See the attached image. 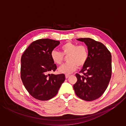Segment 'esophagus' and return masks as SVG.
Listing matches in <instances>:
<instances>
[{
  "label": "esophagus",
  "mask_w": 126,
  "mask_h": 126,
  "mask_svg": "<svg viewBox=\"0 0 126 126\" xmlns=\"http://www.w3.org/2000/svg\"><path fill=\"white\" fill-rule=\"evenodd\" d=\"M65 76V78H68V77H69V75H67V74H66V75Z\"/></svg>",
  "instance_id": "34e87169"
}]
</instances>
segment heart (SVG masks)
Masks as SVG:
<instances>
[{"label":"heart","instance_id":"1","mask_svg":"<svg viewBox=\"0 0 126 126\" xmlns=\"http://www.w3.org/2000/svg\"><path fill=\"white\" fill-rule=\"evenodd\" d=\"M61 52L53 49L50 53V57L55 64L61 65L63 63L64 57L67 56V61L59 68L61 73L69 74L75 71L77 67H81L85 64L88 57V50L84 45H77L71 42H66L61 47Z\"/></svg>","mask_w":126,"mask_h":126}]
</instances>
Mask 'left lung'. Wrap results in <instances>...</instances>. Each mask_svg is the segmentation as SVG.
I'll return each mask as SVG.
<instances>
[{
	"label": "left lung",
	"mask_w": 126,
	"mask_h": 126,
	"mask_svg": "<svg viewBox=\"0 0 126 126\" xmlns=\"http://www.w3.org/2000/svg\"><path fill=\"white\" fill-rule=\"evenodd\" d=\"M84 42L88 50V57L82 69L76 74L77 81L73 85L75 93L87 101L97 99L107 88L112 74V56L103 43L89 38H79Z\"/></svg>",
	"instance_id": "1"
}]
</instances>
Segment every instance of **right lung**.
<instances>
[{
	"instance_id": "1",
	"label": "right lung",
	"mask_w": 126,
	"mask_h": 126,
	"mask_svg": "<svg viewBox=\"0 0 126 126\" xmlns=\"http://www.w3.org/2000/svg\"><path fill=\"white\" fill-rule=\"evenodd\" d=\"M59 43L53 39H38L30 44L21 57V79L30 94L40 101H48L56 95L65 80L64 74L49 73L57 69L50 53Z\"/></svg>"
}]
</instances>
